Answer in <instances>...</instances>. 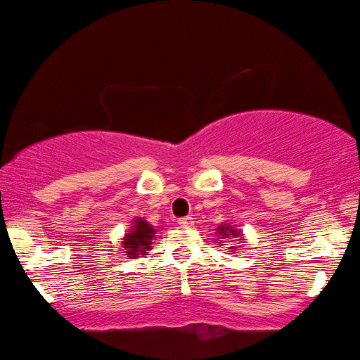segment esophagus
<instances>
[{
  "mask_svg": "<svg viewBox=\"0 0 360 360\" xmlns=\"http://www.w3.org/2000/svg\"><path fill=\"white\" fill-rule=\"evenodd\" d=\"M176 223H179V226H181V228H190V226L193 224V219H191L190 216H186V218H180Z\"/></svg>",
  "mask_w": 360,
  "mask_h": 360,
  "instance_id": "34e87169",
  "label": "esophagus"
}]
</instances>
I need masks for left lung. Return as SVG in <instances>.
Listing matches in <instances>:
<instances>
[{"label":"left lung","mask_w":360,"mask_h":360,"mask_svg":"<svg viewBox=\"0 0 360 360\" xmlns=\"http://www.w3.org/2000/svg\"><path fill=\"white\" fill-rule=\"evenodd\" d=\"M218 231H219V234L223 236V238H228L229 233L234 234V238H239V233H236V231H231V228H224V226H219ZM236 240H239V243H240L243 239H236ZM233 249H236V248H233Z\"/></svg>","instance_id":"1"}]
</instances>
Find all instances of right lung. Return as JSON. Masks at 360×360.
Wrapping results in <instances>:
<instances>
[{
    "label": "right lung",
    "mask_w": 360,
    "mask_h": 360,
    "mask_svg": "<svg viewBox=\"0 0 360 360\" xmlns=\"http://www.w3.org/2000/svg\"><path fill=\"white\" fill-rule=\"evenodd\" d=\"M132 228L134 229H132L131 233L126 234L122 244H124V250H126L127 257L136 259L137 255H144L146 250H149L155 231L144 219L134 221V226H132Z\"/></svg>",
    "instance_id": "add662e5"
}]
</instances>
